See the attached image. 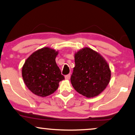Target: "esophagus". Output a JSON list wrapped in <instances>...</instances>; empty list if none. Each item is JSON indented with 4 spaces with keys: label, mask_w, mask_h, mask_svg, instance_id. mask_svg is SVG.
I'll use <instances>...</instances> for the list:
<instances>
[{
    "label": "esophagus",
    "mask_w": 135,
    "mask_h": 135,
    "mask_svg": "<svg viewBox=\"0 0 135 135\" xmlns=\"http://www.w3.org/2000/svg\"><path fill=\"white\" fill-rule=\"evenodd\" d=\"M70 78H71V75H70V74H67V75H66V76H65V79H67V80H69Z\"/></svg>",
    "instance_id": "34e87169"
}]
</instances>
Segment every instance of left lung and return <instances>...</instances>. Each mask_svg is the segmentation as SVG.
Masks as SVG:
<instances>
[{
  "label": "left lung",
  "mask_w": 135,
  "mask_h": 135,
  "mask_svg": "<svg viewBox=\"0 0 135 135\" xmlns=\"http://www.w3.org/2000/svg\"><path fill=\"white\" fill-rule=\"evenodd\" d=\"M75 67L71 77L73 87L87 98L99 95L111 77L109 66L100 54L84 48L75 54Z\"/></svg>",
  "instance_id": "8db88e82"
}]
</instances>
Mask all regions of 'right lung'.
<instances>
[{
    "label": "right lung",
    "instance_id": "add662e5",
    "mask_svg": "<svg viewBox=\"0 0 135 135\" xmlns=\"http://www.w3.org/2000/svg\"><path fill=\"white\" fill-rule=\"evenodd\" d=\"M57 51L43 48L31 55L22 68V77L25 85L33 94L46 97L55 92L59 83L64 79L56 63Z\"/></svg>",
    "mask_w": 135,
    "mask_h": 135
}]
</instances>
